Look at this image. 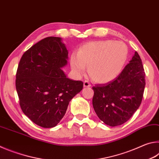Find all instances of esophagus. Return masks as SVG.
<instances>
[{"mask_svg":"<svg viewBox=\"0 0 159 159\" xmlns=\"http://www.w3.org/2000/svg\"><path fill=\"white\" fill-rule=\"evenodd\" d=\"M83 86H84V87L85 88H87V87H90L91 86V84L88 81V80H85L84 82H83Z\"/></svg>","mask_w":159,"mask_h":159,"instance_id":"obj_1","label":"esophagus"}]
</instances>
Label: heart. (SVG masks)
<instances>
[{
  "instance_id": "heart-1",
  "label": "heart",
  "mask_w": 159,
  "mask_h": 159,
  "mask_svg": "<svg viewBox=\"0 0 159 159\" xmlns=\"http://www.w3.org/2000/svg\"><path fill=\"white\" fill-rule=\"evenodd\" d=\"M128 50L122 41H95L86 43L72 54L70 64L74 73L80 76L88 65L90 76L95 81L106 83L116 78L128 58Z\"/></svg>"
}]
</instances>
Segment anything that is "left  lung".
<instances>
[{
	"mask_svg": "<svg viewBox=\"0 0 159 159\" xmlns=\"http://www.w3.org/2000/svg\"><path fill=\"white\" fill-rule=\"evenodd\" d=\"M145 87L141 58L134 52L127 65L112 81L93 87V106L99 119L109 126L122 125L140 106Z\"/></svg>",
	"mask_w": 159,
	"mask_h": 159,
	"instance_id": "8db88e82",
	"label": "left lung"
}]
</instances>
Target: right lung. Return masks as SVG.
<instances>
[{"instance_id": "1", "label": "right lung", "mask_w": 159, "mask_h": 159, "mask_svg": "<svg viewBox=\"0 0 159 159\" xmlns=\"http://www.w3.org/2000/svg\"><path fill=\"white\" fill-rule=\"evenodd\" d=\"M68 54L61 38L47 37L26 51L18 65L15 85L21 109L41 127L57 125L83 89L82 81L66 78L61 69Z\"/></svg>"}]
</instances>
